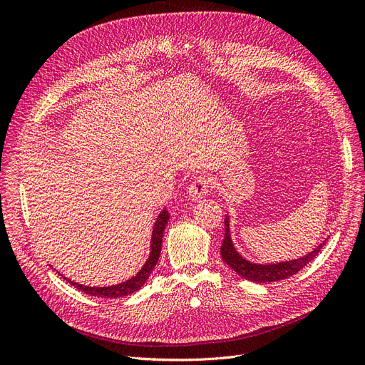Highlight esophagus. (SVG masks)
I'll return each mask as SVG.
<instances>
[{
	"mask_svg": "<svg viewBox=\"0 0 365 365\" xmlns=\"http://www.w3.org/2000/svg\"><path fill=\"white\" fill-rule=\"evenodd\" d=\"M210 189V180L205 175H196L193 176L192 182L187 187V192H189L190 197L193 200H200V197L205 196Z\"/></svg>",
	"mask_w": 365,
	"mask_h": 365,
	"instance_id": "34e87169",
	"label": "esophagus"
}]
</instances>
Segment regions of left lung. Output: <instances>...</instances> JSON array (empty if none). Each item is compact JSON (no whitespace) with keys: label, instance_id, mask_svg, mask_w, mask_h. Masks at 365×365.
I'll use <instances>...</instances> for the list:
<instances>
[{"label":"left lung","instance_id":"8db88e82","mask_svg":"<svg viewBox=\"0 0 365 365\" xmlns=\"http://www.w3.org/2000/svg\"><path fill=\"white\" fill-rule=\"evenodd\" d=\"M326 242V240H324ZM323 244H319L314 251H311L304 257H300L297 260H289V262H280L275 264H257V263H251L245 260L240 254L236 251L233 247V242H231L230 236V225H228V217L225 219V236L222 247H220V256L225 260L228 267H231L236 274H239L240 277H244L250 282H256V283H271V282H279L283 279H288L291 275L297 274L300 269H303L306 264L314 260L318 252L322 251Z\"/></svg>","mask_w":365,"mask_h":365}]
</instances>
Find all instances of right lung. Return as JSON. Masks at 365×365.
Here are the masks:
<instances>
[{
	"instance_id": "1",
	"label": "right lung",
	"mask_w": 365,
	"mask_h": 365,
	"mask_svg": "<svg viewBox=\"0 0 365 365\" xmlns=\"http://www.w3.org/2000/svg\"><path fill=\"white\" fill-rule=\"evenodd\" d=\"M168 220H169V213L168 210H163L160 213L155 227H153L152 231V244H150V254H149V259L145 263V267L140 269V272L135 275V277H132L123 283L120 284H114V286H103V288H91V286H83L79 284L76 282H71L68 279H65L68 283H71L74 288L81 289L82 292L88 294V295H93V297H102V298H120V297H126L134 294L135 291H138L143 284L146 283V280L149 279V275L152 272V269L155 268V264L160 259V252H161V244H163V235H164V228L168 225Z\"/></svg>"
}]
</instances>
